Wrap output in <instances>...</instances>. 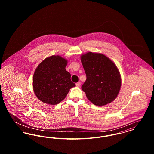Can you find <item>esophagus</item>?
I'll list each match as a JSON object with an SVG mask.
<instances>
[{
	"label": "esophagus",
	"instance_id": "obj_1",
	"mask_svg": "<svg viewBox=\"0 0 154 154\" xmlns=\"http://www.w3.org/2000/svg\"><path fill=\"white\" fill-rule=\"evenodd\" d=\"M80 82H77V83H76V86H77V87H80Z\"/></svg>",
	"mask_w": 154,
	"mask_h": 154
}]
</instances>
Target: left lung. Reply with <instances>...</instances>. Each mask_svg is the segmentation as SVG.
Here are the masks:
<instances>
[{
    "instance_id": "obj_1",
    "label": "left lung",
    "mask_w": 154,
    "mask_h": 154,
    "mask_svg": "<svg viewBox=\"0 0 154 154\" xmlns=\"http://www.w3.org/2000/svg\"><path fill=\"white\" fill-rule=\"evenodd\" d=\"M81 63L87 80L82 90L94 104L102 106L114 101L121 86V78L116 65L100 53L89 52L82 55Z\"/></svg>"
}]
</instances>
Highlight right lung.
<instances>
[{
    "instance_id": "obj_1",
    "label": "right lung",
    "mask_w": 154,
    "mask_h": 154,
    "mask_svg": "<svg viewBox=\"0 0 154 154\" xmlns=\"http://www.w3.org/2000/svg\"><path fill=\"white\" fill-rule=\"evenodd\" d=\"M67 61L59 55L45 59L33 74V87L37 97L45 103L55 105L62 102L70 89L75 86L66 71Z\"/></svg>"
}]
</instances>
